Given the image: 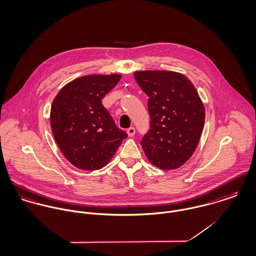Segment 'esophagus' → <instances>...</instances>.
I'll list each match as a JSON object with an SVG mask.
<instances>
[{"label":"esophagus","instance_id":"1","mask_svg":"<svg viewBox=\"0 0 256 256\" xmlns=\"http://www.w3.org/2000/svg\"><path fill=\"white\" fill-rule=\"evenodd\" d=\"M126 132H128V134L130 138H132V136H134V134H136V128H134V126H130V128H128Z\"/></svg>","mask_w":256,"mask_h":256}]
</instances>
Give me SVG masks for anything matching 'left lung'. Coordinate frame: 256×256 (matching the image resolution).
<instances>
[{"instance_id": "obj_1", "label": "left lung", "mask_w": 256, "mask_h": 256, "mask_svg": "<svg viewBox=\"0 0 256 256\" xmlns=\"http://www.w3.org/2000/svg\"><path fill=\"white\" fill-rule=\"evenodd\" d=\"M134 76L149 97L150 130L140 142L144 153L161 170L180 168L194 154L202 134L205 109L198 93L178 72L140 70Z\"/></svg>"}]
</instances>
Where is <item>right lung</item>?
I'll list each match as a JSON object with an SVG mask.
<instances>
[{
  "label": "right lung",
  "mask_w": 256,
  "mask_h": 256,
  "mask_svg": "<svg viewBox=\"0 0 256 256\" xmlns=\"http://www.w3.org/2000/svg\"><path fill=\"white\" fill-rule=\"evenodd\" d=\"M120 78L82 76L64 86L53 101L50 118L55 140L68 161L78 169L103 168L128 136L102 105Z\"/></svg>",
  "instance_id": "obj_1"
}]
</instances>
